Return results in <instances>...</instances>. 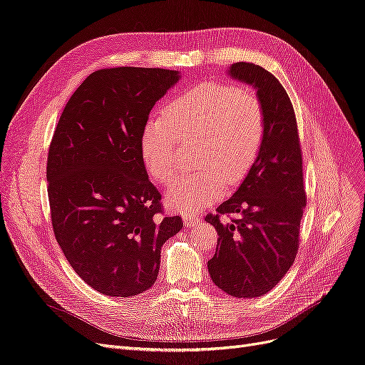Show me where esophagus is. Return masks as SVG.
Listing matches in <instances>:
<instances>
[{"instance_id": "1", "label": "esophagus", "mask_w": 365, "mask_h": 365, "mask_svg": "<svg viewBox=\"0 0 365 365\" xmlns=\"http://www.w3.org/2000/svg\"><path fill=\"white\" fill-rule=\"evenodd\" d=\"M200 217H197V215H192V213H186L185 217H183V221H185V225H187V227H194V225H197L198 222H200Z\"/></svg>"}]
</instances>
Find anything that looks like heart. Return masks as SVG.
I'll return each mask as SVG.
<instances>
[{"label":"heart","instance_id":"b5f03b06","mask_svg":"<svg viewBox=\"0 0 365 365\" xmlns=\"http://www.w3.org/2000/svg\"><path fill=\"white\" fill-rule=\"evenodd\" d=\"M267 135V113L252 88L201 83L150 118L141 132V156L152 178L171 182L182 168L183 143L198 141V173L183 175L167 191V205L194 212L217 200L225 182L237 183L257 162Z\"/></svg>","mask_w":365,"mask_h":365}]
</instances>
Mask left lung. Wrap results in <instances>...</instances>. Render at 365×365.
Here are the masks:
<instances>
[{
    "label": "left lung",
    "mask_w": 365,
    "mask_h": 365,
    "mask_svg": "<svg viewBox=\"0 0 365 365\" xmlns=\"http://www.w3.org/2000/svg\"><path fill=\"white\" fill-rule=\"evenodd\" d=\"M230 75L257 90L267 113L263 150L233 197L207 213L218 245L207 267L212 281L235 298H257L287 274L299 248L307 194L298 123L279 81L262 66L235 63ZM237 214L227 222L221 216Z\"/></svg>",
    "instance_id": "obj_1"
}]
</instances>
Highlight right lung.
I'll list each match as a JSON object with an SVG mask.
<instances>
[{
    "label": "right lung",
    "mask_w": 365,
    "mask_h": 365,
    "mask_svg": "<svg viewBox=\"0 0 365 365\" xmlns=\"http://www.w3.org/2000/svg\"><path fill=\"white\" fill-rule=\"evenodd\" d=\"M178 71L113 67L88 75L53 132L46 162L53 235L90 287L128 298L158 278L160 247L183 227L162 217L141 132Z\"/></svg>",
    "instance_id": "right-lung-1"
}]
</instances>
